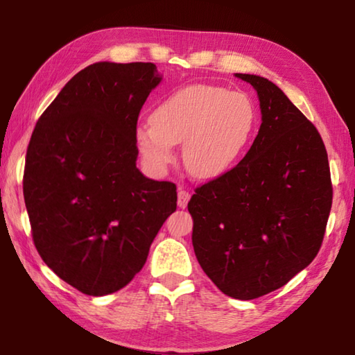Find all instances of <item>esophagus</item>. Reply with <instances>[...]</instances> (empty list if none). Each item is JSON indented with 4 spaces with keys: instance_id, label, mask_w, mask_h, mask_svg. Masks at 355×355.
Wrapping results in <instances>:
<instances>
[{
    "instance_id": "1",
    "label": "esophagus",
    "mask_w": 355,
    "mask_h": 355,
    "mask_svg": "<svg viewBox=\"0 0 355 355\" xmlns=\"http://www.w3.org/2000/svg\"><path fill=\"white\" fill-rule=\"evenodd\" d=\"M191 199V194L188 191H186L184 188H178V207L180 208H186V205H188V202Z\"/></svg>"
}]
</instances>
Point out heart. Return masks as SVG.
<instances>
[{
    "instance_id": "1",
    "label": "heart",
    "mask_w": 355,
    "mask_h": 355,
    "mask_svg": "<svg viewBox=\"0 0 355 355\" xmlns=\"http://www.w3.org/2000/svg\"><path fill=\"white\" fill-rule=\"evenodd\" d=\"M258 128L249 95L213 84H191L171 92L139 123L136 144L146 163L163 171L183 142V163L192 177L213 180L238 164Z\"/></svg>"
}]
</instances>
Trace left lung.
I'll return each instance as SVG.
<instances>
[{"instance_id": "left-lung-1", "label": "left lung", "mask_w": 355, "mask_h": 355, "mask_svg": "<svg viewBox=\"0 0 355 355\" xmlns=\"http://www.w3.org/2000/svg\"><path fill=\"white\" fill-rule=\"evenodd\" d=\"M235 76L258 94L260 130L232 171L196 188L188 209L203 271L227 296L249 300L279 290L313 261L332 182L315 125L266 78Z\"/></svg>"}]
</instances>
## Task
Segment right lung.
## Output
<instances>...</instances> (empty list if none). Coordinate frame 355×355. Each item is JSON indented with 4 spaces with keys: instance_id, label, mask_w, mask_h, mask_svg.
<instances>
[{
    "instance_id": "add662e5",
    "label": "right lung",
    "mask_w": 355,
    "mask_h": 355,
    "mask_svg": "<svg viewBox=\"0 0 355 355\" xmlns=\"http://www.w3.org/2000/svg\"><path fill=\"white\" fill-rule=\"evenodd\" d=\"M161 75L152 62H95L37 120L23 196L48 268L87 296L128 285L177 209V186L136 167V125Z\"/></svg>"
}]
</instances>
